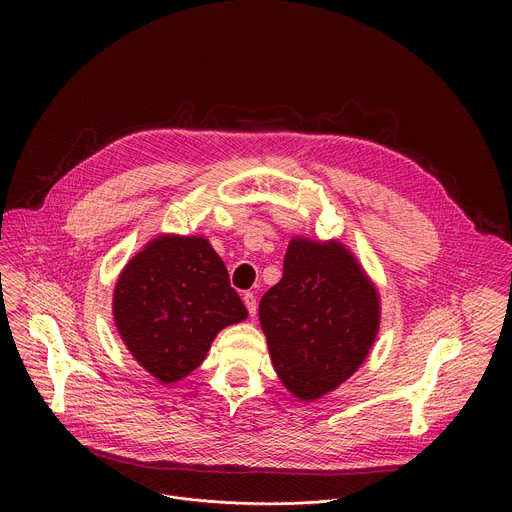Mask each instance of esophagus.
<instances>
[{
  "label": "esophagus",
  "mask_w": 512,
  "mask_h": 512,
  "mask_svg": "<svg viewBox=\"0 0 512 512\" xmlns=\"http://www.w3.org/2000/svg\"><path fill=\"white\" fill-rule=\"evenodd\" d=\"M243 302H245V306H247L249 316L255 318V314H257V298L251 294V291H245V294H243Z\"/></svg>",
  "instance_id": "esophagus-1"
}]
</instances>
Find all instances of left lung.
Listing matches in <instances>:
<instances>
[{"instance_id":"8db88e82","label":"left lung","mask_w":512,"mask_h":512,"mask_svg":"<svg viewBox=\"0 0 512 512\" xmlns=\"http://www.w3.org/2000/svg\"><path fill=\"white\" fill-rule=\"evenodd\" d=\"M259 322L283 387L314 401L367 360L381 296L344 243L291 237L283 277L259 302Z\"/></svg>"}]
</instances>
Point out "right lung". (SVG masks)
I'll return each instance as SVG.
<instances>
[{
	"label": "right lung",
	"mask_w": 512,
	"mask_h": 512,
	"mask_svg": "<svg viewBox=\"0 0 512 512\" xmlns=\"http://www.w3.org/2000/svg\"><path fill=\"white\" fill-rule=\"evenodd\" d=\"M245 318L223 259L198 235H158L127 261L113 289L123 344L164 385L198 369L216 334Z\"/></svg>",
	"instance_id": "right-lung-1"
}]
</instances>
